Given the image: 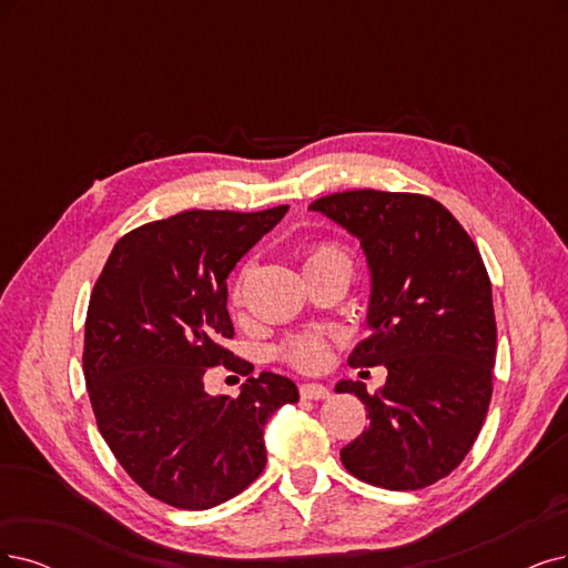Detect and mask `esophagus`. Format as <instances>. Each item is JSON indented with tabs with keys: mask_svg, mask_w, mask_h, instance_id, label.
I'll list each match as a JSON object with an SVG mask.
<instances>
[{
	"mask_svg": "<svg viewBox=\"0 0 568 568\" xmlns=\"http://www.w3.org/2000/svg\"><path fill=\"white\" fill-rule=\"evenodd\" d=\"M300 395L304 397V400H327L329 388L323 384H302Z\"/></svg>",
	"mask_w": 568,
	"mask_h": 568,
	"instance_id": "1",
	"label": "esophagus"
}]
</instances>
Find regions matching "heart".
<instances>
[{
    "instance_id": "b5f03b06",
    "label": "heart",
    "mask_w": 568,
    "mask_h": 568,
    "mask_svg": "<svg viewBox=\"0 0 568 568\" xmlns=\"http://www.w3.org/2000/svg\"><path fill=\"white\" fill-rule=\"evenodd\" d=\"M304 273L306 271H316V268H325V266H334V264H348L351 260L346 252L334 245V243H313L306 255H304ZM241 295V290H236V297ZM329 355V342L325 334L321 332H302L295 334V337L287 339L281 346V358L287 361L290 365H295L297 369H318L325 365Z\"/></svg>"
}]
</instances>
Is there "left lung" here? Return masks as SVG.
<instances>
[{"label": "left lung", "mask_w": 568, "mask_h": 568, "mask_svg": "<svg viewBox=\"0 0 568 568\" xmlns=\"http://www.w3.org/2000/svg\"><path fill=\"white\" fill-rule=\"evenodd\" d=\"M361 241L372 295V334L351 367L388 369L379 393H355L369 426L342 449L344 468L367 485L409 491L447 477L485 424L496 363L491 281L479 250L449 210L424 194H329L308 205Z\"/></svg>", "instance_id": "1"}]
</instances>
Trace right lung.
Instances as JSON below:
<instances>
[{
    "instance_id": "add662e5",
    "label": "right lung",
    "mask_w": 568,
    "mask_h": 568,
    "mask_svg": "<svg viewBox=\"0 0 568 568\" xmlns=\"http://www.w3.org/2000/svg\"><path fill=\"white\" fill-rule=\"evenodd\" d=\"M287 205L260 213L184 210L112 247L91 292L83 376L104 443L138 485L168 506L207 510L266 466L264 424L300 390L222 346L234 339L226 278ZM248 376L239 398L207 396L202 374Z\"/></svg>"
}]
</instances>
